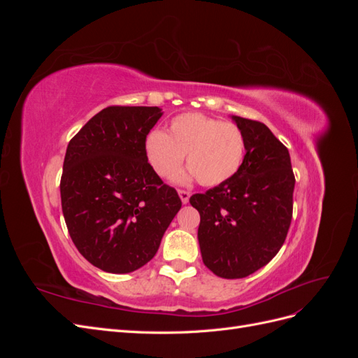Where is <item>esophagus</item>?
I'll use <instances>...</instances> for the list:
<instances>
[{"instance_id":"esophagus-1","label":"esophagus","mask_w":358,"mask_h":358,"mask_svg":"<svg viewBox=\"0 0 358 358\" xmlns=\"http://www.w3.org/2000/svg\"><path fill=\"white\" fill-rule=\"evenodd\" d=\"M179 197H180V200H182V203L183 204H187L188 201H189V197H191V194L188 192V191H179Z\"/></svg>"}]
</instances>
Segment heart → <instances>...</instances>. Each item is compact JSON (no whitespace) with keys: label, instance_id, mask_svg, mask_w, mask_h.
Masks as SVG:
<instances>
[{"label":"heart","instance_id":"1","mask_svg":"<svg viewBox=\"0 0 358 358\" xmlns=\"http://www.w3.org/2000/svg\"><path fill=\"white\" fill-rule=\"evenodd\" d=\"M148 161L162 179L180 170L187 155L189 173L179 178H197L204 187H216L230 180L245 158L243 133L230 122L201 113H183L171 119L169 131L154 129L146 137Z\"/></svg>","mask_w":358,"mask_h":358}]
</instances>
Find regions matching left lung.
<instances>
[{"label":"left lung","mask_w":358,"mask_h":358,"mask_svg":"<svg viewBox=\"0 0 358 358\" xmlns=\"http://www.w3.org/2000/svg\"><path fill=\"white\" fill-rule=\"evenodd\" d=\"M246 154L236 176L189 199L200 213L204 266L225 279L245 278L284 245L292 216L294 175L288 149L257 121L231 116Z\"/></svg>","instance_id":"8db88e82"}]
</instances>
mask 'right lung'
<instances>
[{"mask_svg":"<svg viewBox=\"0 0 358 358\" xmlns=\"http://www.w3.org/2000/svg\"><path fill=\"white\" fill-rule=\"evenodd\" d=\"M161 116L159 107H106L67 146L64 220L79 252L103 272L129 273L150 262L182 206L146 157V136Z\"/></svg>","mask_w":358,"mask_h":358,"instance_id":"1","label":"right lung"}]
</instances>
